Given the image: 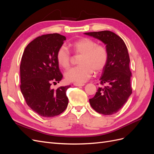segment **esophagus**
Returning <instances> with one entry per match:
<instances>
[{
  "label": "esophagus",
  "instance_id": "esophagus-1",
  "mask_svg": "<svg viewBox=\"0 0 154 154\" xmlns=\"http://www.w3.org/2000/svg\"><path fill=\"white\" fill-rule=\"evenodd\" d=\"M74 86H77V87H82L83 85H85L84 83H74Z\"/></svg>",
  "mask_w": 154,
  "mask_h": 154
}]
</instances>
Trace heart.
I'll return each mask as SVG.
<instances>
[{"label":"heart","instance_id":"obj_1","mask_svg":"<svg viewBox=\"0 0 154 154\" xmlns=\"http://www.w3.org/2000/svg\"><path fill=\"white\" fill-rule=\"evenodd\" d=\"M76 54H81L78 63L80 66L69 69L65 73L66 80L82 83L89 79L93 72H100L106 66L108 60V52L105 47L97 45L89 38H82L71 44ZM57 62L60 67L67 69L71 63V54L64 45L60 47L57 53Z\"/></svg>","mask_w":154,"mask_h":154}]
</instances>
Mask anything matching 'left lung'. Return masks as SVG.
<instances>
[{
    "label": "left lung",
    "mask_w": 154,
    "mask_h": 154,
    "mask_svg": "<svg viewBox=\"0 0 154 154\" xmlns=\"http://www.w3.org/2000/svg\"><path fill=\"white\" fill-rule=\"evenodd\" d=\"M84 34L101 41L106 45L109 55L100 78L101 84L106 85L98 88L95 96L89 99L90 104L100 114H114L122 108L132 94L127 48L121 37L110 31Z\"/></svg>",
    "instance_id": "left-lung-1"
}]
</instances>
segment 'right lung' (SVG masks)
<instances>
[{
  "label": "right lung",
  "mask_w": 154,
  "mask_h": 154,
  "mask_svg": "<svg viewBox=\"0 0 154 154\" xmlns=\"http://www.w3.org/2000/svg\"><path fill=\"white\" fill-rule=\"evenodd\" d=\"M66 40V36L58 33L42 35L26 46L22 57L21 92L27 105L44 118L60 114L68 105L66 91L70 85L57 90L51 87L63 77L57 53Z\"/></svg>",
  "instance_id": "add662e5"
}]
</instances>
